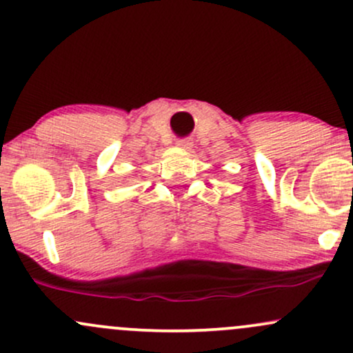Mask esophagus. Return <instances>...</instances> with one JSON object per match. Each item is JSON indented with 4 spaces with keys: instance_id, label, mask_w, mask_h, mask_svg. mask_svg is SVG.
<instances>
[{
    "instance_id": "esophagus-1",
    "label": "esophagus",
    "mask_w": 353,
    "mask_h": 353,
    "mask_svg": "<svg viewBox=\"0 0 353 353\" xmlns=\"http://www.w3.org/2000/svg\"><path fill=\"white\" fill-rule=\"evenodd\" d=\"M177 148L182 149V151H190L192 149V143L189 139H181L177 141Z\"/></svg>"
}]
</instances>
